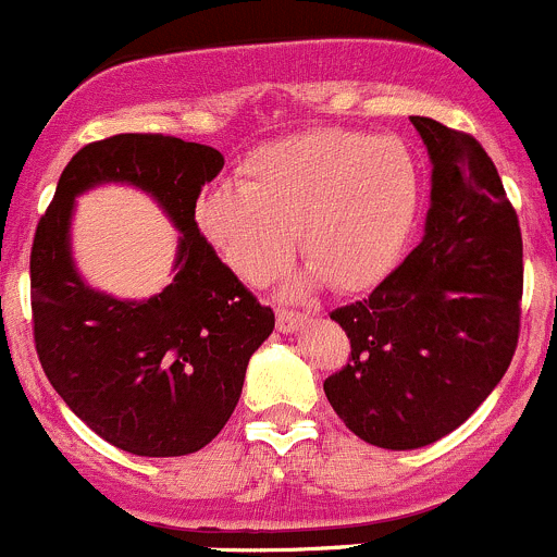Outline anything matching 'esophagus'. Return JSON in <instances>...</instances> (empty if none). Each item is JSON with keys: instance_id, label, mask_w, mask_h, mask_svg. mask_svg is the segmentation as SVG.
Segmentation results:
<instances>
[{"instance_id": "1", "label": "esophagus", "mask_w": 557, "mask_h": 557, "mask_svg": "<svg viewBox=\"0 0 557 557\" xmlns=\"http://www.w3.org/2000/svg\"><path fill=\"white\" fill-rule=\"evenodd\" d=\"M310 318V312H299V310H277V331L283 334H290V331L299 329L305 320Z\"/></svg>"}]
</instances>
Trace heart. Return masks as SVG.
I'll return each mask as SVG.
<instances>
[{"label": "heart", "instance_id": "b5f03b06", "mask_svg": "<svg viewBox=\"0 0 557 557\" xmlns=\"http://www.w3.org/2000/svg\"><path fill=\"white\" fill-rule=\"evenodd\" d=\"M418 210V170L393 137L312 128L258 148L199 201L196 223L237 277L269 285L301 252L331 288L356 294L396 267Z\"/></svg>", "mask_w": 557, "mask_h": 557}]
</instances>
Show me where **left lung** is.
Segmentation results:
<instances>
[{
  "mask_svg": "<svg viewBox=\"0 0 557 557\" xmlns=\"http://www.w3.org/2000/svg\"><path fill=\"white\" fill-rule=\"evenodd\" d=\"M409 121L434 164L425 234L367 299L331 312L350 358L323 383L342 423L385 450L425 447L469 420L520 336L522 237L496 164L471 134Z\"/></svg>",
  "mask_w": 557,
  "mask_h": 557,
  "instance_id": "1",
  "label": "left lung"
}]
</instances>
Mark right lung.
I'll list each match as a JSON object with an SVG mask.
<instances>
[{"label":"right lung","mask_w":557,"mask_h":557,"mask_svg":"<svg viewBox=\"0 0 557 557\" xmlns=\"http://www.w3.org/2000/svg\"><path fill=\"white\" fill-rule=\"evenodd\" d=\"M223 170L210 145L166 134L88 143L61 172L32 243V325L42 372L104 442L145 458L210 445L232 418L252 352L272 334L258 305L194 221L201 185ZM99 182L148 189L184 232L178 274L148 302L91 292L69 256L74 196Z\"/></svg>","instance_id":"obj_1"}]
</instances>
